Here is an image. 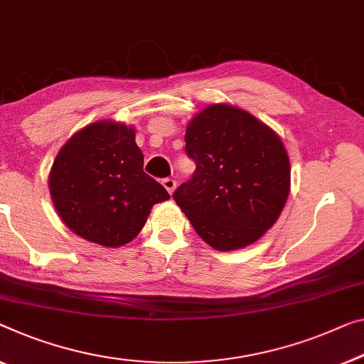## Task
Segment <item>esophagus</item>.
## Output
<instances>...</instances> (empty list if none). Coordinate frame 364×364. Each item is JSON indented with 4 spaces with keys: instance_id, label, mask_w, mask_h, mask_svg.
Instances as JSON below:
<instances>
[{
    "instance_id": "1",
    "label": "esophagus",
    "mask_w": 364,
    "mask_h": 364,
    "mask_svg": "<svg viewBox=\"0 0 364 364\" xmlns=\"http://www.w3.org/2000/svg\"><path fill=\"white\" fill-rule=\"evenodd\" d=\"M161 183H164V186H165L166 191L170 193V194H173V191H175V188H176V181L171 180V178H165V180L161 181Z\"/></svg>"
}]
</instances>
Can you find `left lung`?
Listing matches in <instances>:
<instances>
[{
    "mask_svg": "<svg viewBox=\"0 0 364 364\" xmlns=\"http://www.w3.org/2000/svg\"><path fill=\"white\" fill-rule=\"evenodd\" d=\"M184 140L196 170L173 198L194 230L222 252L257 242L278 220L289 194L281 139L247 111L213 105L189 122Z\"/></svg>",
    "mask_w": 364,
    "mask_h": 364,
    "instance_id": "obj_1",
    "label": "left lung"
}]
</instances>
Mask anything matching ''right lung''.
I'll list each match as a JSON object with an SVG mask.
<instances>
[{"instance_id": "obj_1", "label": "right lung", "mask_w": 364, "mask_h": 364, "mask_svg": "<svg viewBox=\"0 0 364 364\" xmlns=\"http://www.w3.org/2000/svg\"><path fill=\"white\" fill-rule=\"evenodd\" d=\"M48 188L65 225L105 247L129 243L142 230L151 205L170 199L144 171L134 129L106 121L81 129L63 145Z\"/></svg>"}]
</instances>
